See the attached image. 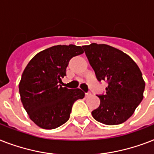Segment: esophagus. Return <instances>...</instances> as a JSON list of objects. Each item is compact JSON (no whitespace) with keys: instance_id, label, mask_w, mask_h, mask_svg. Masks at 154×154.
Instances as JSON below:
<instances>
[{"instance_id":"obj_1","label":"esophagus","mask_w":154,"mask_h":154,"mask_svg":"<svg viewBox=\"0 0 154 154\" xmlns=\"http://www.w3.org/2000/svg\"><path fill=\"white\" fill-rule=\"evenodd\" d=\"M91 96H92V93H91V92H87V93H85V97L86 98H88V97H91Z\"/></svg>"}]
</instances>
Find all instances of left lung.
<instances>
[{
	"label": "left lung",
	"mask_w": 154,
	"mask_h": 154,
	"mask_svg": "<svg viewBox=\"0 0 154 154\" xmlns=\"http://www.w3.org/2000/svg\"><path fill=\"white\" fill-rule=\"evenodd\" d=\"M83 48L97 80L108 82L105 94L98 96L100 104L92 117L105 125L121 124L143 99L142 72L129 55L109 45L92 43Z\"/></svg>",
	"instance_id": "obj_1"
}]
</instances>
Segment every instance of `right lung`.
<instances>
[{
    "label": "right lung",
    "instance_id": "right-lung-1",
    "mask_svg": "<svg viewBox=\"0 0 154 154\" xmlns=\"http://www.w3.org/2000/svg\"><path fill=\"white\" fill-rule=\"evenodd\" d=\"M84 53L75 45H57L40 51L24 69L19 84V92L25 111L38 127L54 129L69 119L75 101L83 99L80 88L62 87V78L74 56Z\"/></svg>",
    "mask_w": 154,
    "mask_h": 154
}]
</instances>
